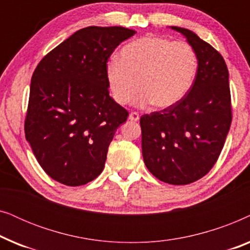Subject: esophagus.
Here are the masks:
<instances>
[{
    "label": "esophagus",
    "mask_w": 250,
    "mask_h": 250,
    "mask_svg": "<svg viewBox=\"0 0 250 250\" xmlns=\"http://www.w3.org/2000/svg\"><path fill=\"white\" fill-rule=\"evenodd\" d=\"M128 118H129V121H132V122H138L139 118H140V116H139L138 112L133 111V112H131V114H129V117Z\"/></svg>",
    "instance_id": "34e87169"
}]
</instances>
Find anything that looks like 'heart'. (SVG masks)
Listing matches in <instances>:
<instances>
[{
    "mask_svg": "<svg viewBox=\"0 0 250 250\" xmlns=\"http://www.w3.org/2000/svg\"><path fill=\"white\" fill-rule=\"evenodd\" d=\"M197 69V53L189 43L146 35L126 44L119 58L109 60L105 76L119 104H128L139 85L136 104L165 109L186 97Z\"/></svg>",
    "mask_w": 250,
    "mask_h": 250,
    "instance_id": "1",
    "label": "heart"
}]
</instances>
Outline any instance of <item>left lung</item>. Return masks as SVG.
Returning a JSON list of instances; mask_svg holds the SVG:
<instances>
[{
  "label": "left lung",
  "mask_w": 250,
  "mask_h": 250,
  "mask_svg": "<svg viewBox=\"0 0 250 250\" xmlns=\"http://www.w3.org/2000/svg\"><path fill=\"white\" fill-rule=\"evenodd\" d=\"M170 28L196 51V80L176 104L142 116V155L157 179L184 186L206 175L217 162L231 126V93L220 52L189 29Z\"/></svg>",
  "instance_id": "left-lung-1"
}]
</instances>
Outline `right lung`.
<instances>
[{"instance_id": "right-lung-1", "label": "right lung", "mask_w": 250, "mask_h": 250, "mask_svg": "<svg viewBox=\"0 0 250 250\" xmlns=\"http://www.w3.org/2000/svg\"><path fill=\"white\" fill-rule=\"evenodd\" d=\"M135 32L121 26L77 30L34 70L25 135L47 175L69 187L104 170L108 146L128 112L109 95L105 66Z\"/></svg>"}]
</instances>
